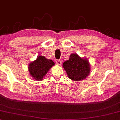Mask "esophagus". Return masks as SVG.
<instances>
[{
  "label": "esophagus",
  "instance_id": "34e87169",
  "mask_svg": "<svg viewBox=\"0 0 120 120\" xmlns=\"http://www.w3.org/2000/svg\"><path fill=\"white\" fill-rule=\"evenodd\" d=\"M56 63L57 65H61V61L60 60H57L56 61Z\"/></svg>",
  "mask_w": 120,
  "mask_h": 120
}]
</instances>
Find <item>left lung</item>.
<instances>
[{"label":"left lung","instance_id":"left-lung-1","mask_svg":"<svg viewBox=\"0 0 120 120\" xmlns=\"http://www.w3.org/2000/svg\"><path fill=\"white\" fill-rule=\"evenodd\" d=\"M63 67L68 78L73 81L85 79L90 71V65L88 60L81 58L76 54H71L69 60L63 63Z\"/></svg>","mask_w":120,"mask_h":120}]
</instances>
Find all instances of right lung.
<instances>
[{
	"label": "right lung",
	"mask_w": 120,
	"mask_h": 120,
	"mask_svg": "<svg viewBox=\"0 0 120 120\" xmlns=\"http://www.w3.org/2000/svg\"><path fill=\"white\" fill-rule=\"evenodd\" d=\"M55 65L52 60L40 55L35 61L30 64L29 72L31 76L38 81L42 80L49 70Z\"/></svg>",
	"instance_id": "add662e5"
}]
</instances>
